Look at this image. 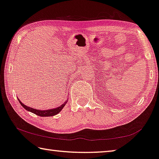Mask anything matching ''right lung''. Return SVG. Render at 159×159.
I'll return each mask as SVG.
<instances>
[{"label":"right lung","instance_id":"obj_1","mask_svg":"<svg viewBox=\"0 0 159 159\" xmlns=\"http://www.w3.org/2000/svg\"><path fill=\"white\" fill-rule=\"evenodd\" d=\"M18 101L20 102L21 104V106H23V108H25V110L28 111H30L33 113H35V115L39 116H43V117H46V116H53L57 115L58 113L61 112V111L63 109V107L66 106V104L67 103L68 100L66 101V102L63 103L62 105H61L58 107L55 108H52V109H48V110H39V109H35L34 108H30L29 106H25V104H23L21 101L18 99Z\"/></svg>","mask_w":159,"mask_h":159}]
</instances>
